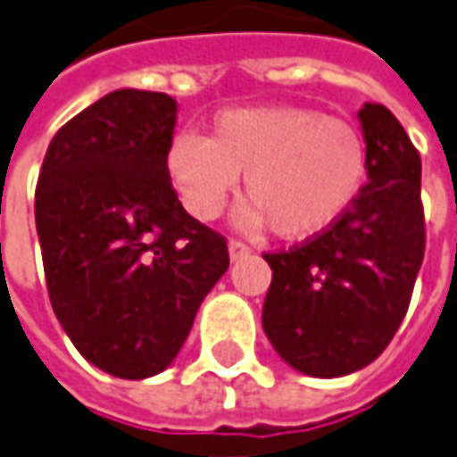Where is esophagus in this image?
<instances>
[{
    "label": "esophagus",
    "mask_w": 457,
    "mask_h": 457,
    "mask_svg": "<svg viewBox=\"0 0 457 457\" xmlns=\"http://www.w3.org/2000/svg\"><path fill=\"white\" fill-rule=\"evenodd\" d=\"M249 246L241 244V241H228V256H231V262H238V259L249 256Z\"/></svg>",
    "instance_id": "1"
}]
</instances>
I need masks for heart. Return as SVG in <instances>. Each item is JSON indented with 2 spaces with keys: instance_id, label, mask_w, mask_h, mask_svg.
<instances>
[{
  "instance_id": "heart-1",
  "label": "heart",
  "mask_w": 457,
  "mask_h": 457,
  "mask_svg": "<svg viewBox=\"0 0 457 457\" xmlns=\"http://www.w3.org/2000/svg\"><path fill=\"white\" fill-rule=\"evenodd\" d=\"M180 204L198 221L221 216L244 176L236 223H269L284 241H307L347 216L367 180V143L342 118L296 105L221 110L206 137L180 133L165 153Z\"/></svg>"
}]
</instances>
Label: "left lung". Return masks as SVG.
<instances>
[{"label": "left lung", "mask_w": 457, "mask_h": 457, "mask_svg": "<svg viewBox=\"0 0 457 457\" xmlns=\"http://www.w3.org/2000/svg\"><path fill=\"white\" fill-rule=\"evenodd\" d=\"M357 118L367 143L357 204L307 244L264 253V332L309 378H342L378 360L405 320L425 253L420 155L385 105L364 103Z\"/></svg>", "instance_id": "1"}]
</instances>
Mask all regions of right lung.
Masks as SVG:
<instances>
[{"instance_id": "add662e5", "label": "right lung", "mask_w": 457, "mask_h": 457, "mask_svg": "<svg viewBox=\"0 0 457 457\" xmlns=\"http://www.w3.org/2000/svg\"><path fill=\"white\" fill-rule=\"evenodd\" d=\"M179 103L122 87L62 125L39 170L35 221L54 317L112 378L176 360L228 269L223 236L180 206L165 170Z\"/></svg>"}]
</instances>
